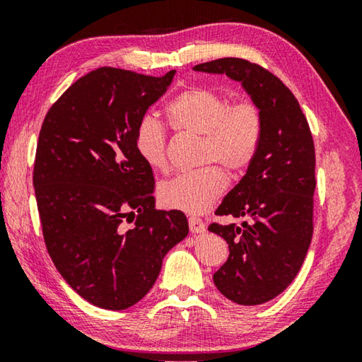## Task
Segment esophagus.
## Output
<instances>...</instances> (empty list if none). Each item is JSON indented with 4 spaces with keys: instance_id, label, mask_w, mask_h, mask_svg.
I'll return each mask as SVG.
<instances>
[{
    "instance_id": "34e87169",
    "label": "esophagus",
    "mask_w": 362,
    "mask_h": 362,
    "mask_svg": "<svg viewBox=\"0 0 362 362\" xmlns=\"http://www.w3.org/2000/svg\"><path fill=\"white\" fill-rule=\"evenodd\" d=\"M188 223H189V231L192 233H206L207 230L206 223L199 217H189Z\"/></svg>"
}]
</instances>
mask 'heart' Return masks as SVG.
<instances>
[{"instance_id":"heart-1","label":"heart","mask_w":362,"mask_h":362,"mask_svg":"<svg viewBox=\"0 0 362 362\" xmlns=\"http://www.w3.org/2000/svg\"><path fill=\"white\" fill-rule=\"evenodd\" d=\"M166 116L177 134L199 137L198 163H216L230 174L247 170L259 155L265 116L252 97L230 102L228 95L204 86L180 93L166 107ZM134 146L153 170L168 168V134L156 118L146 115L134 132ZM222 169L206 166L164 183L159 199L169 209L201 214L209 209L225 189Z\"/></svg>"}]
</instances>
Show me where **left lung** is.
Listing matches in <instances>:
<instances>
[{
	"label": "left lung",
	"mask_w": 362,
	"mask_h": 362,
	"mask_svg": "<svg viewBox=\"0 0 362 362\" xmlns=\"http://www.w3.org/2000/svg\"><path fill=\"white\" fill-rule=\"evenodd\" d=\"M193 70L225 73L241 81L265 116L259 155L216 211L217 216L247 217L250 222L209 225V231L230 247L214 284L238 305L265 303L297 276L313 238V136L296 95L259 64L225 57Z\"/></svg>",
	"instance_id": "left-lung-1"
}]
</instances>
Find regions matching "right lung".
Masks as SVG:
<instances>
[{"label": "right lung", "instance_id": "right-lung-1", "mask_svg": "<svg viewBox=\"0 0 362 362\" xmlns=\"http://www.w3.org/2000/svg\"><path fill=\"white\" fill-rule=\"evenodd\" d=\"M174 75L100 66L42 121L33 187L46 249L71 289L99 308L142 300L164 255L188 235L185 214L155 209L153 170L134 146L139 121Z\"/></svg>", "mask_w": 362, "mask_h": 362}]
</instances>
